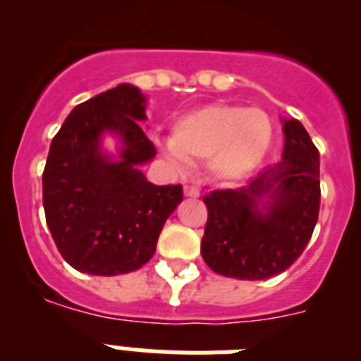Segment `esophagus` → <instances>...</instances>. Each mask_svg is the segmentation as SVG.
I'll use <instances>...</instances> for the list:
<instances>
[{"instance_id":"esophagus-1","label":"esophagus","mask_w":361,"mask_h":361,"mask_svg":"<svg viewBox=\"0 0 361 361\" xmlns=\"http://www.w3.org/2000/svg\"><path fill=\"white\" fill-rule=\"evenodd\" d=\"M184 197H188V199H199L200 191L193 186H184Z\"/></svg>"}]
</instances>
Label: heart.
<instances>
[{"mask_svg":"<svg viewBox=\"0 0 361 361\" xmlns=\"http://www.w3.org/2000/svg\"><path fill=\"white\" fill-rule=\"evenodd\" d=\"M273 145V123L260 108L212 103L178 117L161 148L168 161L184 166L206 159L216 183L235 184L262 166Z\"/></svg>","mask_w":361,"mask_h":361,"instance_id":"heart-1","label":"heart"}]
</instances>
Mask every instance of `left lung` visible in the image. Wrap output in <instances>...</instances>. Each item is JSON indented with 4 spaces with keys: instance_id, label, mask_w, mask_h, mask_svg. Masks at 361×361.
<instances>
[{
    "instance_id": "left-lung-1",
    "label": "left lung",
    "mask_w": 361,
    "mask_h": 361,
    "mask_svg": "<svg viewBox=\"0 0 361 361\" xmlns=\"http://www.w3.org/2000/svg\"><path fill=\"white\" fill-rule=\"evenodd\" d=\"M282 161L238 190L204 197L208 224L200 253L209 269L264 280L305 250L320 212V153L296 119H282Z\"/></svg>"
}]
</instances>
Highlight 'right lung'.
Wrapping results in <instances>:
<instances>
[{
    "mask_svg": "<svg viewBox=\"0 0 361 361\" xmlns=\"http://www.w3.org/2000/svg\"><path fill=\"white\" fill-rule=\"evenodd\" d=\"M146 95L130 82L78 104L52 139L43 208L57 250L73 269L114 276L141 269L155 253L183 186H155L141 171L157 152L139 123ZM111 136L116 149L104 148Z\"/></svg>",
    "mask_w": 361,
    "mask_h": 361,
    "instance_id": "right-lung-1",
    "label": "right lung"
}]
</instances>
